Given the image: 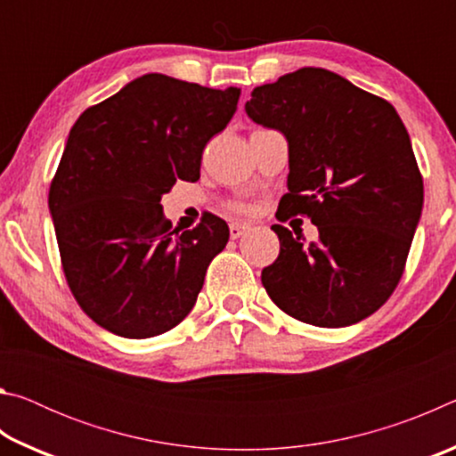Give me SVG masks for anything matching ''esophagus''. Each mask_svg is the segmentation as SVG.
<instances>
[{
    "mask_svg": "<svg viewBox=\"0 0 456 456\" xmlns=\"http://www.w3.org/2000/svg\"><path fill=\"white\" fill-rule=\"evenodd\" d=\"M247 229H249V225H245V223H231V225H229V233H231V239H237V237H241Z\"/></svg>",
    "mask_w": 456,
    "mask_h": 456,
    "instance_id": "esophagus-1",
    "label": "esophagus"
}]
</instances>
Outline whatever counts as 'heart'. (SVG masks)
<instances>
[{"mask_svg":"<svg viewBox=\"0 0 456 456\" xmlns=\"http://www.w3.org/2000/svg\"><path fill=\"white\" fill-rule=\"evenodd\" d=\"M237 209H239V211H247V207H243V205H239V207H237Z\"/></svg>","mask_w":456,"mask_h":456,"instance_id":"1","label":"heart"}]
</instances>
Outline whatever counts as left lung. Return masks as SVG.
Segmentation results:
<instances>
[{
    "mask_svg": "<svg viewBox=\"0 0 456 456\" xmlns=\"http://www.w3.org/2000/svg\"><path fill=\"white\" fill-rule=\"evenodd\" d=\"M245 112L288 141L283 215H307L318 241L273 225L280 257L261 272L299 322L346 328L386 304L403 277L424 187L411 136L384 98L323 68L253 88ZM283 219V217H281Z\"/></svg>",
    "mask_w": 456,
    "mask_h": 456,
    "instance_id": "obj_1",
    "label": "left lung"
}]
</instances>
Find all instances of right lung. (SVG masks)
Here are the masks:
<instances>
[{
	"instance_id": "right-lung-1",
	"label": "right lung",
	"mask_w": 456,
	"mask_h": 456,
	"mask_svg": "<svg viewBox=\"0 0 456 456\" xmlns=\"http://www.w3.org/2000/svg\"><path fill=\"white\" fill-rule=\"evenodd\" d=\"M239 94L144 74L76 120L48 207L68 285L98 326L142 339L192 310L229 227L207 213L195 229L171 231L160 199L176 179H199L205 144Z\"/></svg>"
}]
</instances>
